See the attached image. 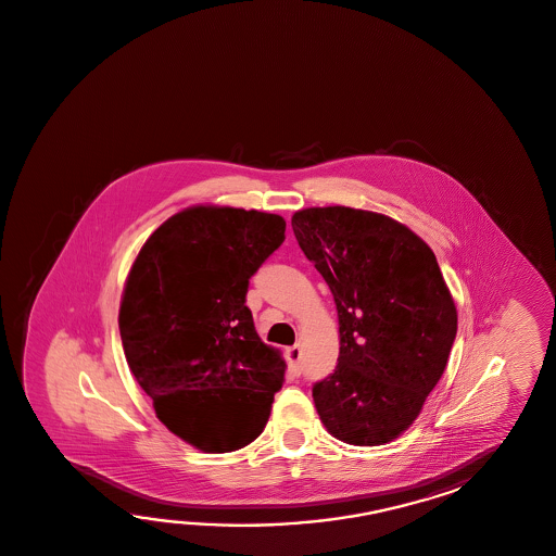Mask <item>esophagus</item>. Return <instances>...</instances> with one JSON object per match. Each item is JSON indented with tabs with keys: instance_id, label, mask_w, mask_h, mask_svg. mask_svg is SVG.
I'll return each mask as SVG.
<instances>
[{
	"instance_id": "1",
	"label": "esophagus",
	"mask_w": 556,
	"mask_h": 556,
	"mask_svg": "<svg viewBox=\"0 0 556 556\" xmlns=\"http://www.w3.org/2000/svg\"><path fill=\"white\" fill-rule=\"evenodd\" d=\"M287 356H289V364H291V368L299 370V363H301V346H299V344H295V346H289V349H287Z\"/></svg>"
}]
</instances>
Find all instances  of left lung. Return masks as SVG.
Masks as SVG:
<instances>
[{
    "label": "left lung",
    "mask_w": 556,
    "mask_h": 556,
    "mask_svg": "<svg viewBox=\"0 0 556 556\" xmlns=\"http://www.w3.org/2000/svg\"><path fill=\"white\" fill-rule=\"evenodd\" d=\"M291 226L339 313V364L313 386L318 416L340 442H392L418 418L457 334L438 260L408 227L375 212L308 207Z\"/></svg>",
    "instance_id": "obj_1"
}]
</instances>
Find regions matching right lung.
I'll list each match as a JSON object with an SVG mask.
<instances>
[{"mask_svg": "<svg viewBox=\"0 0 556 556\" xmlns=\"http://www.w3.org/2000/svg\"><path fill=\"white\" fill-rule=\"evenodd\" d=\"M285 241V219L195 205L148 238L126 281V363L160 421L207 454L260 435L285 382L281 354L255 332L250 279Z\"/></svg>", "mask_w": 556, "mask_h": 556, "instance_id": "1", "label": "right lung"}]
</instances>
